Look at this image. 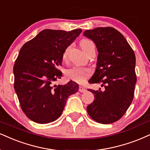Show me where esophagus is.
I'll list each match as a JSON object with an SVG mask.
<instances>
[{
    "label": "esophagus",
    "instance_id": "esophagus-1",
    "mask_svg": "<svg viewBox=\"0 0 150 150\" xmlns=\"http://www.w3.org/2000/svg\"><path fill=\"white\" fill-rule=\"evenodd\" d=\"M86 91V89L83 86H79V92H85Z\"/></svg>",
    "mask_w": 150,
    "mask_h": 150
}]
</instances>
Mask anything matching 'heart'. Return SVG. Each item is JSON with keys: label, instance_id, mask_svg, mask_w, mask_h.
Returning a JSON list of instances; mask_svg holds the SVG:
<instances>
[{"label": "heart", "instance_id": "obj_1", "mask_svg": "<svg viewBox=\"0 0 150 150\" xmlns=\"http://www.w3.org/2000/svg\"><path fill=\"white\" fill-rule=\"evenodd\" d=\"M80 47L86 53L90 49H95V44L94 42L88 39H82L80 42ZM69 48H67L64 50L63 54H62V60L65 61L67 58L68 51ZM92 74V70L89 68L81 67H73L67 70L65 72V76L67 79H69L76 83H83L86 79L90 77Z\"/></svg>", "mask_w": 150, "mask_h": 150}]
</instances>
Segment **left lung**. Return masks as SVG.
I'll return each instance as SVG.
<instances>
[{
    "label": "left lung",
    "mask_w": 150,
    "mask_h": 150,
    "mask_svg": "<svg viewBox=\"0 0 150 150\" xmlns=\"http://www.w3.org/2000/svg\"><path fill=\"white\" fill-rule=\"evenodd\" d=\"M83 35L95 42L99 52L97 69L88 82L103 87V90L88 89L95 99L87 111L97 122L113 123L125 114L134 99L137 80L134 50L114 28L87 30Z\"/></svg>",
    "instance_id": "obj_1"
}]
</instances>
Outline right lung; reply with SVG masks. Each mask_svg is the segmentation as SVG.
Listing matches in <instances>:
<instances>
[{
  "label": "right lung",
  "instance_id": "add662e5",
  "mask_svg": "<svg viewBox=\"0 0 150 150\" xmlns=\"http://www.w3.org/2000/svg\"><path fill=\"white\" fill-rule=\"evenodd\" d=\"M82 32L45 29L23 44L14 62V88L21 110L29 119L40 124L56 120L64 110L69 96L79 90L70 81L64 86L54 85L62 74L64 50Z\"/></svg>",
  "mask_w": 150,
  "mask_h": 150
}]
</instances>
